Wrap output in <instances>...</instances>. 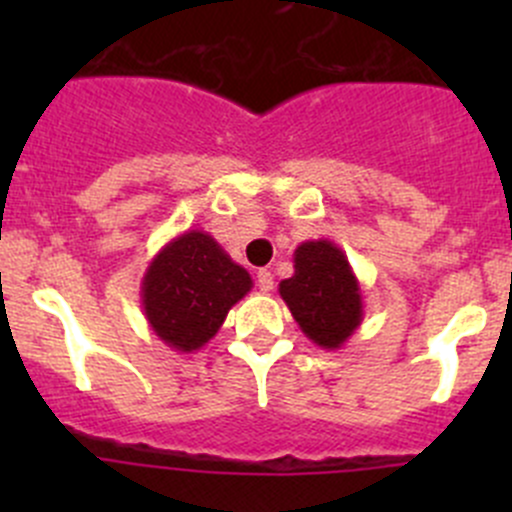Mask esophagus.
<instances>
[{
	"mask_svg": "<svg viewBox=\"0 0 512 512\" xmlns=\"http://www.w3.org/2000/svg\"><path fill=\"white\" fill-rule=\"evenodd\" d=\"M257 287H260V292H272V287H275V277H272L270 270L257 272Z\"/></svg>",
	"mask_w": 512,
	"mask_h": 512,
	"instance_id": "obj_1",
	"label": "esophagus"
}]
</instances>
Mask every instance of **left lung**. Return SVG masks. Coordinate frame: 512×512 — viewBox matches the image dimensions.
Returning a JSON list of instances; mask_svg holds the SVG:
<instances>
[{"label": "left lung", "mask_w": 512, "mask_h": 512, "mask_svg": "<svg viewBox=\"0 0 512 512\" xmlns=\"http://www.w3.org/2000/svg\"><path fill=\"white\" fill-rule=\"evenodd\" d=\"M294 322L322 349H342L364 319L361 287L347 255L329 240L294 250V275L280 282Z\"/></svg>", "instance_id": "left-lung-1"}]
</instances>
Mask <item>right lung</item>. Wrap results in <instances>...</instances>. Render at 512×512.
Wrapping results in <instances>:
<instances>
[{
    "label": "right lung",
    "instance_id": "right-lung-1",
    "mask_svg": "<svg viewBox=\"0 0 512 512\" xmlns=\"http://www.w3.org/2000/svg\"><path fill=\"white\" fill-rule=\"evenodd\" d=\"M250 289V272L210 232L185 230L148 265L141 282L143 314L165 347L193 354L218 334L227 312Z\"/></svg>",
    "mask_w": 512,
    "mask_h": 512
}]
</instances>
